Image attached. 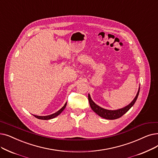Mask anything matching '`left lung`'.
Here are the masks:
<instances>
[{
	"instance_id": "1",
	"label": "left lung",
	"mask_w": 158,
	"mask_h": 158,
	"mask_svg": "<svg viewBox=\"0 0 158 158\" xmlns=\"http://www.w3.org/2000/svg\"><path fill=\"white\" fill-rule=\"evenodd\" d=\"M139 92V89L138 92V94H137L135 96V98L132 101L131 103L129 104L128 106L124 108L119 109V110H106L99 106L92 100L90 95L89 94H88V101H89V103H90L91 108L93 110L94 112H95L98 115H99L100 117L106 119H118L121 118V116H123L125 113H127L130 109V108L134 105L137 99H138Z\"/></svg>"
}]
</instances>
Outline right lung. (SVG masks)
I'll list each match as a JSON object with an SVG mask.
<instances>
[{
    "label": "right lung",
    "mask_w": 158,
    "mask_h": 158,
    "mask_svg": "<svg viewBox=\"0 0 158 158\" xmlns=\"http://www.w3.org/2000/svg\"><path fill=\"white\" fill-rule=\"evenodd\" d=\"M66 104H67V103L66 102L65 105H64V106H63L62 108H60L59 111H57V112L54 113V114H51V115H46V116H39V115H33L35 116V117L36 118L39 119L48 120V119H53V118H54L57 117V115H59L61 112H62L64 110V108H65L66 106Z\"/></svg>",
    "instance_id": "add662e5"
}]
</instances>
